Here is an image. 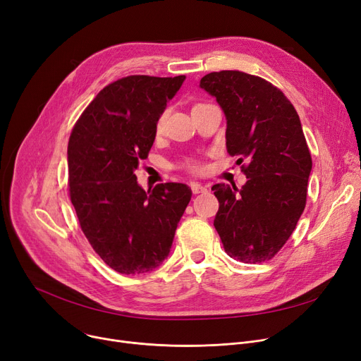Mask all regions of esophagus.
<instances>
[{
	"mask_svg": "<svg viewBox=\"0 0 361 361\" xmlns=\"http://www.w3.org/2000/svg\"><path fill=\"white\" fill-rule=\"evenodd\" d=\"M190 187H192V192H193L195 195L206 193V192H207V185H203V184H200V183H192Z\"/></svg>",
	"mask_w": 361,
	"mask_h": 361,
	"instance_id": "obj_1",
	"label": "esophagus"
}]
</instances>
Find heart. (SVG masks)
Listing matches in <instances>:
<instances>
[{"instance_id":"b5f03b06","label":"heart","mask_w":361,"mask_h":361,"mask_svg":"<svg viewBox=\"0 0 361 361\" xmlns=\"http://www.w3.org/2000/svg\"><path fill=\"white\" fill-rule=\"evenodd\" d=\"M164 116H161L159 117V120H158V123H157V130L158 131H161L162 130V126H164ZM188 168H192V169H197V164L196 162H193V161H188L187 164H185Z\"/></svg>"}]
</instances>
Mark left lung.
Returning <instances> with one entry per match:
<instances>
[{
	"mask_svg": "<svg viewBox=\"0 0 361 361\" xmlns=\"http://www.w3.org/2000/svg\"><path fill=\"white\" fill-rule=\"evenodd\" d=\"M200 87L226 118V150L240 155L247 183L215 184L214 225L225 252L244 263L272 259L305 211L312 157L293 104L278 87L235 70L209 73Z\"/></svg>",
	"mask_w": 361,
	"mask_h": 361,
	"instance_id": "left-lung-1",
	"label": "left lung"
}]
</instances>
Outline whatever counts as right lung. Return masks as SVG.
Listing matches in <instances>:
<instances>
[{
	"mask_svg": "<svg viewBox=\"0 0 361 361\" xmlns=\"http://www.w3.org/2000/svg\"><path fill=\"white\" fill-rule=\"evenodd\" d=\"M185 75H128L104 87L75 123L67 149L70 199L82 231L109 268L157 269L168 257L192 199L181 183L145 192L135 171L147 158L157 123Z\"/></svg>",
	"mask_w": 361,
	"mask_h": 361,
	"instance_id": "1",
	"label": "right lung"
}]
</instances>
